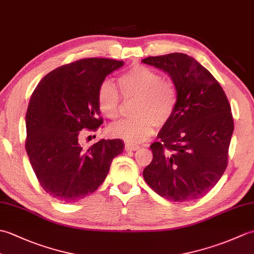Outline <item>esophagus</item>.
Listing matches in <instances>:
<instances>
[{
  "instance_id": "34e87169",
  "label": "esophagus",
  "mask_w": 254,
  "mask_h": 254,
  "mask_svg": "<svg viewBox=\"0 0 254 254\" xmlns=\"http://www.w3.org/2000/svg\"><path fill=\"white\" fill-rule=\"evenodd\" d=\"M124 148H126V150H127V152H132V150L138 149L139 146L138 145L132 144V143H126V145H124Z\"/></svg>"
}]
</instances>
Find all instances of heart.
<instances>
[{"mask_svg":"<svg viewBox=\"0 0 254 254\" xmlns=\"http://www.w3.org/2000/svg\"><path fill=\"white\" fill-rule=\"evenodd\" d=\"M124 98H137L133 119L118 121L109 127L112 136L141 143L154 133L155 126H164L174 116L178 91L171 80L148 66H131L118 77ZM121 94L111 80L105 79L97 90V105L105 117L115 119L120 111Z\"/></svg>","mask_w":254,"mask_h":254,"instance_id":"1","label":"heart"}]
</instances>
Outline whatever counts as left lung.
I'll list each match as a JSON object with an SVG mask.
<instances>
[{
  "label": "left lung",
  "mask_w": 254,
  "mask_h": 254,
  "mask_svg": "<svg viewBox=\"0 0 254 254\" xmlns=\"http://www.w3.org/2000/svg\"><path fill=\"white\" fill-rule=\"evenodd\" d=\"M143 63L169 75L178 102L174 116L150 145L153 160L143 177L169 201L189 202L205 195L228 163L234 119L225 91L195 59L185 53L149 57Z\"/></svg>",
  "instance_id": "left-lung-1"
}]
</instances>
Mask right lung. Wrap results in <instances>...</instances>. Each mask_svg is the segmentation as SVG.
Returning <instances> with one entry per match:
<instances>
[{
    "mask_svg": "<svg viewBox=\"0 0 254 254\" xmlns=\"http://www.w3.org/2000/svg\"><path fill=\"white\" fill-rule=\"evenodd\" d=\"M123 64L98 58L65 64L47 74L30 97L26 152L41 187L59 201L74 203L95 192L123 152L120 138L89 147L79 143L80 131H97L102 124L97 90Z\"/></svg>",
    "mask_w": 254,
    "mask_h": 254,
    "instance_id": "obj_1",
    "label": "right lung"
}]
</instances>
